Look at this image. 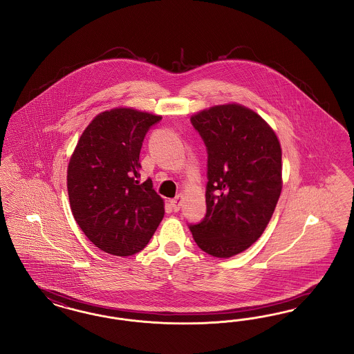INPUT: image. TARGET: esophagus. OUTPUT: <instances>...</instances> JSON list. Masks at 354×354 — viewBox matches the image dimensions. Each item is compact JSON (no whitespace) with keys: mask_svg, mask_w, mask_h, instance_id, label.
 <instances>
[{"mask_svg":"<svg viewBox=\"0 0 354 354\" xmlns=\"http://www.w3.org/2000/svg\"><path fill=\"white\" fill-rule=\"evenodd\" d=\"M183 194H178V196H176V198H173L169 201V203H171V209H174V211H178L180 207H181V205H183Z\"/></svg>","mask_w":354,"mask_h":354,"instance_id":"obj_1","label":"esophagus"}]
</instances>
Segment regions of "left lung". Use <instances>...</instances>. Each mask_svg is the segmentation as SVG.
Instances as JSON below:
<instances>
[{
  "instance_id": "1",
  "label": "left lung",
  "mask_w": 354,
  "mask_h": 354,
  "mask_svg": "<svg viewBox=\"0 0 354 354\" xmlns=\"http://www.w3.org/2000/svg\"><path fill=\"white\" fill-rule=\"evenodd\" d=\"M190 119L209 153L207 212L190 231L203 252L228 259L248 249L272 219L283 183L282 149L274 130L240 104Z\"/></svg>"
}]
</instances>
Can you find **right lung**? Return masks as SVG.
Instances as JSON below:
<instances>
[{"mask_svg": "<svg viewBox=\"0 0 354 354\" xmlns=\"http://www.w3.org/2000/svg\"><path fill=\"white\" fill-rule=\"evenodd\" d=\"M160 119L132 107L106 110L88 124L69 158L72 214L106 253L124 257L140 252L164 218V199L149 178L140 183L139 162L145 133Z\"/></svg>", "mask_w": 354, "mask_h": 354, "instance_id": "add662e5", "label": "right lung"}]
</instances>
